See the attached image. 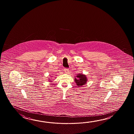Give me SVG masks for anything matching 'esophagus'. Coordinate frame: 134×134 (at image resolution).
I'll use <instances>...</instances> for the list:
<instances>
[{"label": "esophagus", "mask_w": 134, "mask_h": 134, "mask_svg": "<svg viewBox=\"0 0 134 134\" xmlns=\"http://www.w3.org/2000/svg\"><path fill=\"white\" fill-rule=\"evenodd\" d=\"M64 71H65V73H68V72H69V69H68V68H65L64 69Z\"/></svg>", "instance_id": "1"}]
</instances>
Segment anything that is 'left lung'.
Instances as JSON below:
<instances>
[{
  "mask_svg": "<svg viewBox=\"0 0 134 134\" xmlns=\"http://www.w3.org/2000/svg\"><path fill=\"white\" fill-rule=\"evenodd\" d=\"M74 79V80L76 83V85L79 87L85 85L88 81V79L86 75L82 73L77 74Z\"/></svg>",
  "mask_w": 134,
  "mask_h": 134,
  "instance_id": "8db88e82",
  "label": "left lung"
}]
</instances>
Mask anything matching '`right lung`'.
Listing matches in <instances>:
<instances>
[{"mask_svg": "<svg viewBox=\"0 0 134 134\" xmlns=\"http://www.w3.org/2000/svg\"><path fill=\"white\" fill-rule=\"evenodd\" d=\"M48 80H49V82H52V80H51V79H49Z\"/></svg>", "mask_w": 134, "mask_h": 134, "instance_id": "1", "label": "right lung"}]
</instances>
